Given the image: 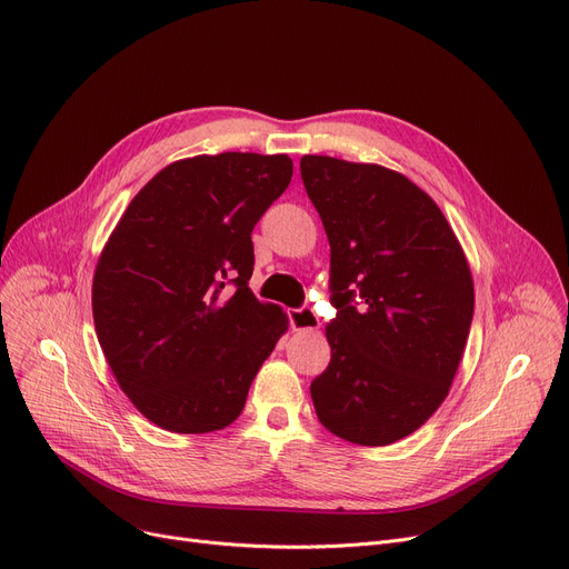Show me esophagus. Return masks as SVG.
<instances>
[{"instance_id": "obj_1", "label": "esophagus", "mask_w": 569, "mask_h": 569, "mask_svg": "<svg viewBox=\"0 0 569 569\" xmlns=\"http://www.w3.org/2000/svg\"><path fill=\"white\" fill-rule=\"evenodd\" d=\"M290 325L297 331H307V329H316L320 325V320L311 307H299V309L290 311Z\"/></svg>"}]
</instances>
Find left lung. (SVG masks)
I'll list each match as a JSON object with an SVG mask.
<instances>
[{
  "label": "left lung",
  "instance_id": "8db88e82",
  "mask_svg": "<svg viewBox=\"0 0 569 569\" xmlns=\"http://www.w3.org/2000/svg\"><path fill=\"white\" fill-rule=\"evenodd\" d=\"M331 247V361L311 382L320 423L359 446L419 430L448 396L473 320V279L437 203L380 164L299 162Z\"/></svg>",
  "mask_w": 569,
  "mask_h": 569
}]
</instances>
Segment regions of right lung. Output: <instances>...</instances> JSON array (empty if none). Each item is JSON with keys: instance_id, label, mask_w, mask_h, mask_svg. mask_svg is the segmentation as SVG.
Masks as SVG:
<instances>
[{"instance_id": "right-lung-1", "label": "right lung", "mask_w": 569, "mask_h": 569, "mask_svg": "<svg viewBox=\"0 0 569 569\" xmlns=\"http://www.w3.org/2000/svg\"><path fill=\"white\" fill-rule=\"evenodd\" d=\"M288 156L164 167L123 212L93 274V322L119 387L180 435L231 426L288 329L249 290L251 231L290 184Z\"/></svg>"}]
</instances>
